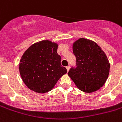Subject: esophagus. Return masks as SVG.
Masks as SVG:
<instances>
[{"instance_id": "1", "label": "esophagus", "mask_w": 122, "mask_h": 122, "mask_svg": "<svg viewBox=\"0 0 122 122\" xmlns=\"http://www.w3.org/2000/svg\"><path fill=\"white\" fill-rule=\"evenodd\" d=\"M70 66H66V69H67V71H69V70H70Z\"/></svg>"}]
</instances>
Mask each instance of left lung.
<instances>
[{"mask_svg": "<svg viewBox=\"0 0 122 122\" xmlns=\"http://www.w3.org/2000/svg\"><path fill=\"white\" fill-rule=\"evenodd\" d=\"M73 51L76 67H71L68 76L82 92L98 90L109 75L110 65L105 53L96 42L84 38L73 43Z\"/></svg>", "mask_w": 122, "mask_h": 122, "instance_id": "1", "label": "left lung"}]
</instances>
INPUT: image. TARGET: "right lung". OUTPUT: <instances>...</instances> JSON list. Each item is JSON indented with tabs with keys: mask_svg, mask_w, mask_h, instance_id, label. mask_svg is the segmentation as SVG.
Here are the masks:
<instances>
[{
	"mask_svg": "<svg viewBox=\"0 0 122 122\" xmlns=\"http://www.w3.org/2000/svg\"><path fill=\"white\" fill-rule=\"evenodd\" d=\"M58 46L50 41H42L30 46L23 54L19 67L20 75L30 90L39 93L49 92L67 73L61 66Z\"/></svg>",
	"mask_w": 122,
	"mask_h": 122,
	"instance_id": "obj_1",
	"label": "right lung"
}]
</instances>
